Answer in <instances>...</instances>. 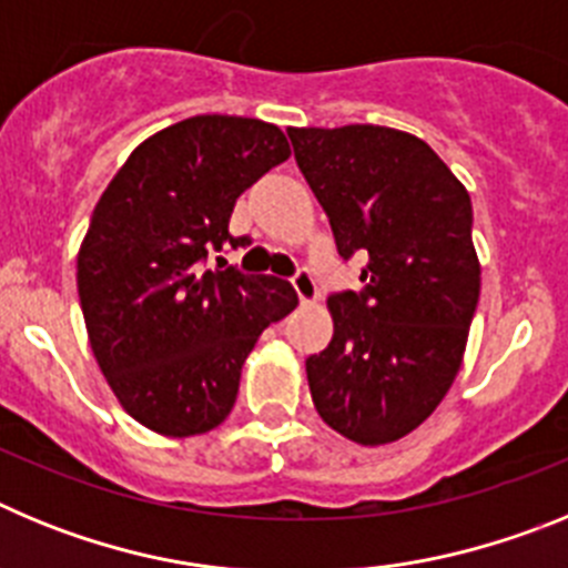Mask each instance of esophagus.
Listing matches in <instances>:
<instances>
[{"instance_id":"34e87169","label":"esophagus","mask_w":568,"mask_h":568,"mask_svg":"<svg viewBox=\"0 0 568 568\" xmlns=\"http://www.w3.org/2000/svg\"><path fill=\"white\" fill-rule=\"evenodd\" d=\"M290 281H293V287H295V293H298L301 304H310V301L318 298V287H315V278L310 270H304V267L295 270V275Z\"/></svg>"}]
</instances>
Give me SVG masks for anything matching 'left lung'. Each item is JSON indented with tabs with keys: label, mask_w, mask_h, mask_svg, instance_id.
<instances>
[{
	"label": "left lung",
	"mask_w": 568,
	"mask_h": 568,
	"mask_svg": "<svg viewBox=\"0 0 568 568\" xmlns=\"http://www.w3.org/2000/svg\"><path fill=\"white\" fill-rule=\"evenodd\" d=\"M295 162L364 287L329 295L335 335L307 358L318 415L364 446L404 438L449 393L480 295L471 202L433 148L378 124L290 128Z\"/></svg>",
	"instance_id": "8db88e82"
}]
</instances>
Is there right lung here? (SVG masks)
I'll return each mask as SVG.
<instances>
[{"mask_svg": "<svg viewBox=\"0 0 568 568\" xmlns=\"http://www.w3.org/2000/svg\"><path fill=\"white\" fill-rule=\"evenodd\" d=\"M287 159L275 124L193 115L139 144L90 215L77 261L90 346L153 433L222 424L258 335L298 304L284 278L221 270L227 250L250 244L230 235L235 199Z\"/></svg>", "mask_w": 568, "mask_h": 568, "instance_id": "right-lung-1", "label": "right lung"}]
</instances>
